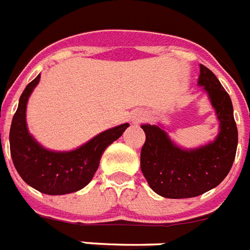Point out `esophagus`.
Here are the masks:
<instances>
[{
  "mask_svg": "<svg viewBox=\"0 0 250 250\" xmlns=\"http://www.w3.org/2000/svg\"><path fill=\"white\" fill-rule=\"evenodd\" d=\"M143 120H146V115H144V114H139L138 116L134 117V123H135V124L142 123Z\"/></svg>",
  "mask_w": 250,
  "mask_h": 250,
  "instance_id": "esophagus-1",
  "label": "esophagus"
}]
</instances>
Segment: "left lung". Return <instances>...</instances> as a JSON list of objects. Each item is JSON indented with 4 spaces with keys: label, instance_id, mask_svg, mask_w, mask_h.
Returning a JSON list of instances; mask_svg holds the SVG:
<instances>
[{
    "label": "left lung",
    "instance_id": "obj_1",
    "mask_svg": "<svg viewBox=\"0 0 250 250\" xmlns=\"http://www.w3.org/2000/svg\"><path fill=\"white\" fill-rule=\"evenodd\" d=\"M198 84L208 93L220 121V133L208 146L185 150L172 143L157 125H143L146 143L140 153V168L149 186L167 198L200 196L220 185L235 159L238 129L230 96L212 72L200 65Z\"/></svg>",
    "mask_w": 250,
    "mask_h": 250
}]
</instances>
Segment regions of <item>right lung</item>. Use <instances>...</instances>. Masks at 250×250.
Here are the masks:
<instances>
[{"label": "right lung", "mask_w": 250, "mask_h": 250, "mask_svg": "<svg viewBox=\"0 0 250 250\" xmlns=\"http://www.w3.org/2000/svg\"><path fill=\"white\" fill-rule=\"evenodd\" d=\"M40 74L23 89L10 129V151L14 166L25 182L46 195L72 193L88 185L100 166L102 153L119 139L129 124L99 134L72 151H50L34 140L26 127V104L39 83Z\"/></svg>", "instance_id": "obj_1"}]
</instances>
